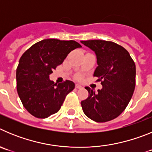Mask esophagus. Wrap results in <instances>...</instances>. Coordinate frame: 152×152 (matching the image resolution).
I'll list each match as a JSON object with an SVG mask.
<instances>
[{"label":"esophagus","instance_id":"obj_1","mask_svg":"<svg viewBox=\"0 0 152 152\" xmlns=\"http://www.w3.org/2000/svg\"><path fill=\"white\" fill-rule=\"evenodd\" d=\"M75 88H77V89H80V88H82V86L80 85V84H75Z\"/></svg>","mask_w":152,"mask_h":152}]
</instances>
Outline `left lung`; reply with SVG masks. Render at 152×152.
Returning a JSON list of instances; mask_svg holds the SVG:
<instances>
[{
	"label": "left lung",
	"instance_id": "left-lung-1",
	"mask_svg": "<svg viewBox=\"0 0 152 152\" xmlns=\"http://www.w3.org/2000/svg\"><path fill=\"white\" fill-rule=\"evenodd\" d=\"M81 43L94 51L98 66L94 73L103 88L80 102L86 116L97 123L110 121L125 110L135 87V64L128 51L111 41L87 40Z\"/></svg>",
	"mask_w": 152,
	"mask_h": 152
}]
</instances>
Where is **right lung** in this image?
Wrapping results in <instances>:
<instances>
[{"label": "right lung", "instance_id": "1", "mask_svg": "<svg viewBox=\"0 0 152 152\" xmlns=\"http://www.w3.org/2000/svg\"><path fill=\"white\" fill-rule=\"evenodd\" d=\"M80 47L74 40L48 39L35 43L23 54L17 68V90L31 115L44 119L59 110L75 84L69 80L55 84L49 75L70 52Z\"/></svg>", "mask_w": 152, "mask_h": 152}]
</instances>
